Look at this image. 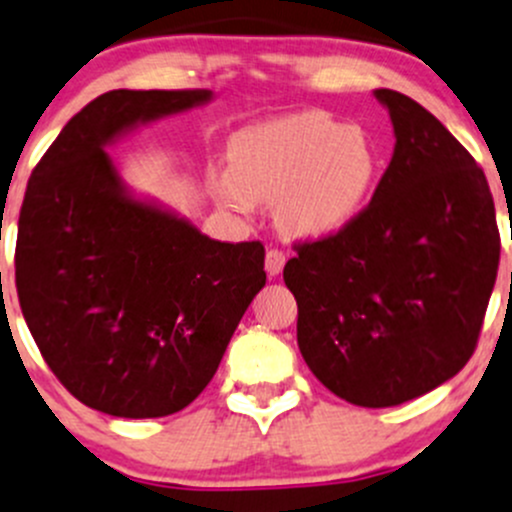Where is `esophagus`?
I'll return each instance as SVG.
<instances>
[{
  "mask_svg": "<svg viewBox=\"0 0 512 512\" xmlns=\"http://www.w3.org/2000/svg\"><path fill=\"white\" fill-rule=\"evenodd\" d=\"M284 262H287V257H284L282 250H277V247H270L265 255V270L270 277H277V274H282L284 270Z\"/></svg>",
  "mask_w": 512,
  "mask_h": 512,
  "instance_id": "obj_1",
  "label": "esophagus"
}]
</instances>
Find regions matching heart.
Returning a JSON list of instances; mask_svg holds the SVG:
<instances>
[{"mask_svg": "<svg viewBox=\"0 0 512 512\" xmlns=\"http://www.w3.org/2000/svg\"><path fill=\"white\" fill-rule=\"evenodd\" d=\"M230 169L211 179L223 208L250 215L277 203L282 230L299 240L341 233L363 215L383 179V154L363 127L324 110H299L240 129Z\"/></svg>", "mask_w": 512, "mask_h": 512, "instance_id": "heart-1", "label": "heart"}]
</instances>
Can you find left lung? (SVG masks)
<instances>
[{"label":"left lung","instance_id":"obj_1","mask_svg":"<svg viewBox=\"0 0 512 512\" xmlns=\"http://www.w3.org/2000/svg\"><path fill=\"white\" fill-rule=\"evenodd\" d=\"M395 152L363 215L284 267L311 373L358 407H395L469 363L500 238L481 166L432 112L373 90Z\"/></svg>","mask_w":512,"mask_h":512}]
</instances>
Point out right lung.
I'll return each mask as SVG.
<instances>
[{
    "label": "right lung",
    "mask_w": 512,
    "mask_h": 512,
    "mask_svg": "<svg viewBox=\"0 0 512 512\" xmlns=\"http://www.w3.org/2000/svg\"><path fill=\"white\" fill-rule=\"evenodd\" d=\"M213 90H110L61 129L26 186L16 292L73 397L112 417L191 405L265 287L260 242H220L122 179L107 149Z\"/></svg>",
    "instance_id": "obj_1"
}]
</instances>
